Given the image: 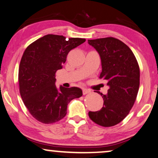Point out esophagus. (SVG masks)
I'll list each match as a JSON object with an SVG mask.
<instances>
[{
    "label": "esophagus",
    "instance_id": "34e87169",
    "mask_svg": "<svg viewBox=\"0 0 158 158\" xmlns=\"http://www.w3.org/2000/svg\"><path fill=\"white\" fill-rule=\"evenodd\" d=\"M82 91H83V95H86V94H88L89 93H91V91L89 90V89H85V88H84L82 89Z\"/></svg>",
    "mask_w": 158,
    "mask_h": 158
}]
</instances>
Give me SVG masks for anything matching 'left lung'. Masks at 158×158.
Segmentation results:
<instances>
[{
	"label": "left lung",
	"mask_w": 158,
	"mask_h": 158,
	"mask_svg": "<svg viewBox=\"0 0 158 158\" xmlns=\"http://www.w3.org/2000/svg\"><path fill=\"white\" fill-rule=\"evenodd\" d=\"M99 54L102 71L99 78L107 81L106 95L101 110L89 111V118L98 125L111 127L120 123L134 104L139 88L140 71L135 55L123 41L112 37L88 40Z\"/></svg>",
	"instance_id": "obj_1"
}]
</instances>
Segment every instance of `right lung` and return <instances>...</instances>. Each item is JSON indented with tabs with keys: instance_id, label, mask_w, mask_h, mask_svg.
<instances>
[{
	"instance_id": "obj_1",
	"label": "right lung",
	"mask_w": 158,
	"mask_h": 158,
	"mask_svg": "<svg viewBox=\"0 0 158 158\" xmlns=\"http://www.w3.org/2000/svg\"><path fill=\"white\" fill-rule=\"evenodd\" d=\"M85 39L48 34L30 44L24 52L19 68V85L24 104L35 119L44 124L60 120L68 104L82 95L77 87L55 85V73L63 69L68 54Z\"/></svg>"
}]
</instances>
